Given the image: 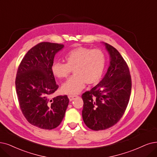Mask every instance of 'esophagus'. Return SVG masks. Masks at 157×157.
<instances>
[{"mask_svg":"<svg viewBox=\"0 0 157 157\" xmlns=\"http://www.w3.org/2000/svg\"><path fill=\"white\" fill-rule=\"evenodd\" d=\"M76 97H77L76 95H69L68 96V98H69V99H70V101H72V100L76 98Z\"/></svg>","mask_w":157,"mask_h":157,"instance_id":"1","label":"esophagus"}]
</instances>
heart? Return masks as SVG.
I'll use <instances>...</instances> for the list:
<instances>
[{
    "instance_id": "1",
    "label": "heart",
    "mask_w": 157,
    "mask_h": 157,
    "mask_svg": "<svg viewBox=\"0 0 157 157\" xmlns=\"http://www.w3.org/2000/svg\"><path fill=\"white\" fill-rule=\"evenodd\" d=\"M66 63L55 62L52 71L59 78H67L73 70L74 75L62 86V92L77 95L87 84H96L101 79L106 65V57L102 50L77 47L67 52Z\"/></svg>"
}]
</instances>
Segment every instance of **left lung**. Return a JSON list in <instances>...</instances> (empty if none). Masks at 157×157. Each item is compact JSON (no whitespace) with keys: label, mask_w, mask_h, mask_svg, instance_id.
<instances>
[{"label":"left lung","mask_w":157,"mask_h":157,"mask_svg":"<svg viewBox=\"0 0 157 157\" xmlns=\"http://www.w3.org/2000/svg\"><path fill=\"white\" fill-rule=\"evenodd\" d=\"M110 57V64L102 80L82 94V118L94 131L104 130L116 124L128 106L131 78L126 61L117 50L104 42Z\"/></svg>","instance_id":"1"}]
</instances>
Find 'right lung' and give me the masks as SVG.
<instances>
[{"mask_svg":"<svg viewBox=\"0 0 157 157\" xmlns=\"http://www.w3.org/2000/svg\"><path fill=\"white\" fill-rule=\"evenodd\" d=\"M63 44L42 42L30 49L18 67L15 79L18 103L26 120L35 126H59L69 103L67 95L52 97L58 89L52 66Z\"/></svg>","mask_w":157,"mask_h":157,"instance_id":"right-lung-1","label":"right lung"}]
</instances>
